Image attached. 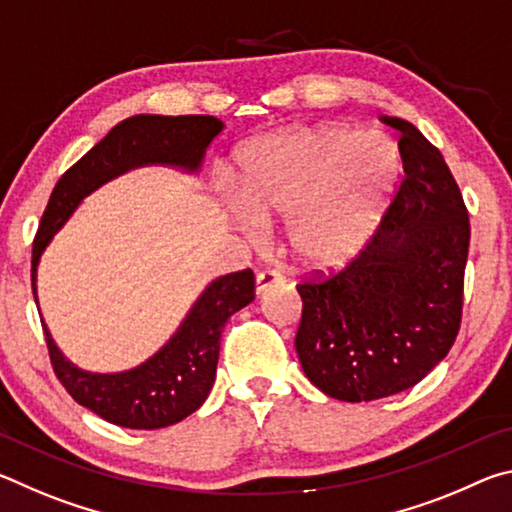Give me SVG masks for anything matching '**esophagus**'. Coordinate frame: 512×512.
I'll use <instances>...</instances> for the list:
<instances>
[{"instance_id":"obj_1","label":"esophagus","mask_w":512,"mask_h":512,"mask_svg":"<svg viewBox=\"0 0 512 512\" xmlns=\"http://www.w3.org/2000/svg\"><path fill=\"white\" fill-rule=\"evenodd\" d=\"M284 275L275 268H266V271L257 273V293H264L273 287V284H282Z\"/></svg>"}]
</instances>
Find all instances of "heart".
Segmentation results:
<instances>
[{"mask_svg": "<svg viewBox=\"0 0 512 512\" xmlns=\"http://www.w3.org/2000/svg\"><path fill=\"white\" fill-rule=\"evenodd\" d=\"M400 171V146L388 135L329 124L248 146L237 189L255 219L289 216V244L300 262L334 266L375 230Z\"/></svg>", "mask_w": 512, "mask_h": 512, "instance_id": "b5f03b06", "label": "heart"}]
</instances>
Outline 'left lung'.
<instances>
[{"label":"left lung","mask_w":512,"mask_h":512,"mask_svg":"<svg viewBox=\"0 0 512 512\" xmlns=\"http://www.w3.org/2000/svg\"><path fill=\"white\" fill-rule=\"evenodd\" d=\"M400 131L404 178L377 232L339 271L296 284V350L314 386L341 402H372L427 377L461 329L470 216L436 146L409 121Z\"/></svg>","instance_id":"1"}]
</instances>
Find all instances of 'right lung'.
I'll return each mask as SVG.
<instances>
[{
	"mask_svg": "<svg viewBox=\"0 0 512 512\" xmlns=\"http://www.w3.org/2000/svg\"><path fill=\"white\" fill-rule=\"evenodd\" d=\"M223 124L210 115H137L121 121L83 158L72 164L54 187L33 239L31 289L36 298V271L49 239L76 210L83 196L106 180L142 164H176L196 171L203 153ZM255 298L250 268L214 280L196 300L178 332L135 370L92 375L72 366L45 329L51 366L65 391L85 409L117 427L162 429L192 415L212 391L221 332L228 318Z\"/></svg>",
	"mask_w": 512,
	"mask_h": 512,
	"instance_id": "add662e5",
	"label": "right lung"
}]
</instances>
